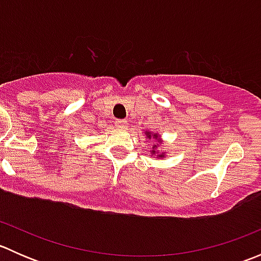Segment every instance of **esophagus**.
Returning a JSON list of instances; mask_svg holds the SVG:
<instances>
[{
    "instance_id": "obj_1",
    "label": "esophagus",
    "mask_w": 261,
    "mask_h": 261,
    "mask_svg": "<svg viewBox=\"0 0 261 261\" xmlns=\"http://www.w3.org/2000/svg\"><path fill=\"white\" fill-rule=\"evenodd\" d=\"M115 125L120 128H125L127 126V121L126 120H116Z\"/></svg>"
}]
</instances>
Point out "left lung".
Instances as JSON below:
<instances>
[{"label": "left lung", "mask_w": 261, "mask_h": 261, "mask_svg": "<svg viewBox=\"0 0 261 261\" xmlns=\"http://www.w3.org/2000/svg\"><path fill=\"white\" fill-rule=\"evenodd\" d=\"M145 135H146V138H147V139H151V138H154V139H159V136H158L156 134L145 133ZM152 154H155V150H152ZM163 155H164V154H160V155H159V158H163Z\"/></svg>", "instance_id": "left-lung-1"}]
</instances>
